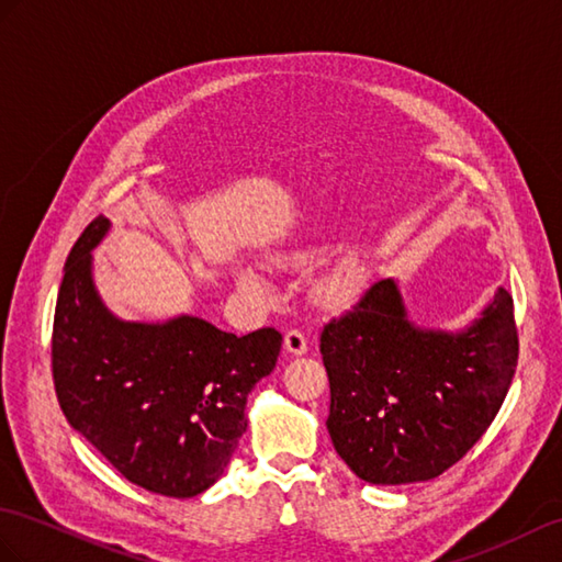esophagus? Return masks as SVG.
Instances as JSON below:
<instances>
[{"label": "esophagus", "mask_w": 562, "mask_h": 562, "mask_svg": "<svg viewBox=\"0 0 562 562\" xmlns=\"http://www.w3.org/2000/svg\"><path fill=\"white\" fill-rule=\"evenodd\" d=\"M283 348H285V352H291V355H305L307 352V338H305V334L297 331V328H291V331H285Z\"/></svg>", "instance_id": "obj_1"}]
</instances>
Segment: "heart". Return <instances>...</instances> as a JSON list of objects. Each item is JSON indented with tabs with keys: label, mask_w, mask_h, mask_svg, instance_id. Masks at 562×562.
Instances as JSON below:
<instances>
[{
	"label": "heart",
	"mask_w": 562,
	"mask_h": 562,
	"mask_svg": "<svg viewBox=\"0 0 562 562\" xmlns=\"http://www.w3.org/2000/svg\"><path fill=\"white\" fill-rule=\"evenodd\" d=\"M314 255L312 252H297L293 257H285V265H305ZM240 283L250 291H262V281H259L257 273L243 271ZM360 291V269L355 262H346L328 271L326 277L317 283V297L324 307H346L350 305L355 295Z\"/></svg>",
	"instance_id": "b5f03b06"
}]
</instances>
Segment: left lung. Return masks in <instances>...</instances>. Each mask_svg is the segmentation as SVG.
I'll use <instances>...</instances> for the list:
<instances>
[{
    "label": "left lung",
    "mask_w": 562,
    "mask_h": 562,
    "mask_svg": "<svg viewBox=\"0 0 562 562\" xmlns=\"http://www.w3.org/2000/svg\"><path fill=\"white\" fill-rule=\"evenodd\" d=\"M336 453L369 484L429 482L482 439L513 384L519 340L501 289L462 334L422 331L391 279L376 281L319 338Z\"/></svg>",
    "instance_id": "left-lung-1"
}]
</instances>
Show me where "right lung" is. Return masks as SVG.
<instances>
[{"instance_id":"add662e5","label":"right lung","mask_w":562,"mask_h":562,"mask_svg":"<svg viewBox=\"0 0 562 562\" xmlns=\"http://www.w3.org/2000/svg\"><path fill=\"white\" fill-rule=\"evenodd\" d=\"M109 228L94 216L68 252L52 326L61 413L114 468L153 494L210 488L248 429V393L267 376L281 334H226L198 317L119 322L90 279V250Z\"/></svg>"}]
</instances>
